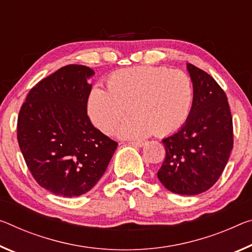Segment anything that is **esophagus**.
<instances>
[{
	"mask_svg": "<svg viewBox=\"0 0 252 252\" xmlns=\"http://www.w3.org/2000/svg\"><path fill=\"white\" fill-rule=\"evenodd\" d=\"M130 145L138 147V148H141L146 145V142L145 141H130Z\"/></svg>",
	"mask_w": 252,
	"mask_h": 252,
	"instance_id": "obj_1",
	"label": "esophagus"
}]
</instances>
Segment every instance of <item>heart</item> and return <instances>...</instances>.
<instances>
[{"label": "heart", "instance_id": "1", "mask_svg": "<svg viewBox=\"0 0 252 252\" xmlns=\"http://www.w3.org/2000/svg\"><path fill=\"white\" fill-rule=\"evenodd\" d=\"M107 91L95 87L87 98L92 121L104 133L119 127L126 138H143L151 133L168 135L185 125L194 103L191 78L182 70L141 66L119 70L106 82Z\"/></svg>", "mask_w": 252, "mask_h": 252}]
</instances>
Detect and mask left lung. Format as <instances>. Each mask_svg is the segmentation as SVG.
Segmentation results:
<instances>
[{
	"mask_svg": "<svg viewBox=\"0 0 252 252\" xmlns=\"http://www.w3.org/2000/svg\"><path fill=\"white\" fill-rule=\"evenodd\" d=\"M194 103L181 129L162 140L166 157L157 176L175 194L197 195L211 189L224 170L233 148L227 97L212 76L187 63Z\"/></svg>",
	"mask_w": 252,
	"mask_h": 252,
	"instance_id": "obj_1",
	"label": "left lung"
}]
</instances>
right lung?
I'll use <instances>...</instances> for the list:
<instances>
[{
	"mask_svg": "<svg viewBox=\"0 0 252 252\" xmlns=\"http://www.w3.org/2000/svg\"><path fill=\"white\" fill-rule=\"evenodd\" d=\"M94 70L67 65L40 81L18 117V142L40 186L63 197L93 189L118 147L87 115Z\"/></svg>",
	"mask_w": 252,
	"mask_h": 252,
	"instance_id": "add662e5",
	"label": "right lung"
}]
</instances>
